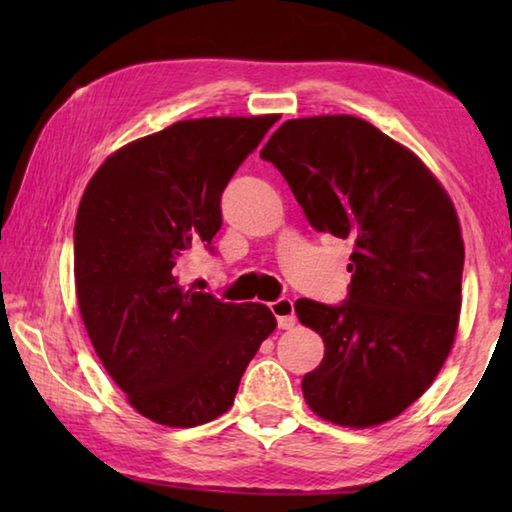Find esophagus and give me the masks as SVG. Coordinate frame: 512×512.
I'll return each instance as SVG.
<instances>
[{
    "mask_svg": "<svg viewBox=\"0 0 512 512\" xmlns=\"http://www.w3.org/2000/svg\"><path fill=\"white\" fill-rule=\"evenodd\" d=\"M271 311H273V316L277 318V325H280V329H291L293 325H296V311H293V300L277 298L275 302H271Z\"/></svg>",
    "mask_w": 512,
    "mask_h": 512,
    "instance_id": "34e87169",
    "label": "esophagus"
}]
</instances>
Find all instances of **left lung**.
<instances>
[{"label": "left lung", "instance_id": "8db88e82", "mask_svg": "<svg viewBox=\"0 0 512 512\" xmlns=\"http://www.w3.org/2000/svg\"><path fill=\"white\" fill-rule=\"evenodd\" d=\"M259 158L282 173L311 228L354 244L348 300L296 302L325 343L302 395L341 427L397 418L456 336L465 248L452 198L418 155L352 115L284 121Z\"/></svg>", "mask_w": 512, "mask_h": 512}]
</instances>
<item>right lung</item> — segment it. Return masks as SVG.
<instances>
[{
	"label": "right lung",
	"instance_id": "right-lung-1",
	"mask_svg": "<svg viewBox=\"0 0 512 512\" xmlns=\"http://www.w3.org/2000/svg\"><path fill=\"white\" fill-rule=\"evenodd\" d=\"M275 121H176L121 146L83 192L74 223L83 325L133 409L164 427H198L228 411L277 327L266 305L221 302L176 277L194 248L212 250L223 189Z\"/></svg>",
	"mask_w": 512,
	"mask_h": 512
}]
</instances>
